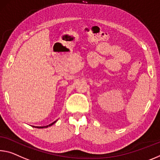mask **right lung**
<instances>
[{
  "mask_svg": "<svg viewBox=\"0 0 160 160\" xmlns=\"http://www.w3.org/2000/svg\"><path fill=\"white\" fill-rule=\"evenodd\" d=\"M58 121V120H55V122H52L51 124H50V125H47V126H42V127H37V126H32V127H35V128H48V127H50V126H51V125H52L53 124H55V122H56Z\"/></svg>",
  "mask_w": 160,
  "mask_h": 160,
  "instance_id": "obj_1",
  "label": "right lung"
}]
</instances>
